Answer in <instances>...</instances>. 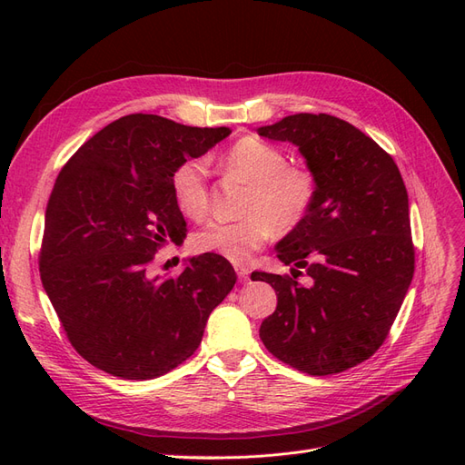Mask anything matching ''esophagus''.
I'll use <instances>...</instances> for the list:
<instances>
[{"label": "esophagus", "mask_w": 465, "mask_h": 465, "mask_svg": "<svg viewBox=\"0 0 465 465\" xmlns=\"http://www.w3.org/2000/svg\"><path fill=\"white\" fill-rule=\"evenodd\" d=\"M234 270H236L238 279H241V281H248V277H250V270H248L246 265H236Z\"/></svg>", "instance_id": "34e87169"}]
</instances>
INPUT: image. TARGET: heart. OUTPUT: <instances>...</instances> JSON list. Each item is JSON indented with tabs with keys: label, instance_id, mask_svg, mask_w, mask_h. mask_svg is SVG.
Returning a JSON list of instances; mask_svg holds the SVG:
<instances>
[{
	"label": "heart",
	"instance_id": "heart-1",
	"mask_svg": "<svg viewBox=\"0 0 465 465\" xmlns=\"http://www.w3.org/2000/svg\"><path fill=\"white\" fill-rule=\"evenodd\" d=\"M229 174L248 184L241 205L242 219L207 221L193 232L195 250L246 263L279 232L294 231L311 215L316 200L314 176L302 166L287 164V154L256 137L236 142L224 159ZM174 202L182 213L198 219L209 207L207 159H188L171 178Z\"/></svg>",
	"mask_w": 465,
	"mask_h": 465
}]
</instances>
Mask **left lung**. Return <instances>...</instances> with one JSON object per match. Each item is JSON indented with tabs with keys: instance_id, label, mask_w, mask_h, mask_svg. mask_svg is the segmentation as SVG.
I'll list each match as a JSON object with an SVG mask.
<instances>
[{
	"instance_id": "left-lung-1",
	"label": "left lung",
	"mask_w": 465,
	"mask_h": 465,
	"mask_svg": "<svg viewBox=\"0 0 465 465\" xmlns=\"http://www.w3.org/2000/svg\"><path fill=\"white\" fill-rule=\"evenodd\" d=\"M297 145L316 182L311 215L277 244L292 277L252 273L277 292L260 326L267 351L312 376L372 357L415 272L410 202L398 164L374 139L330 114H292L258 130ZM304 269L313 279L302 288Z\"/></svg>"
}]
</instances>
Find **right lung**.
Wrapping results in <instances>:
<instances>
[{"label":"right lung","mask_w":465,"mask_h":465,"mask_svg":"<svg viewBox=\"0 0 465 465\" xmlns=\"http://www.w3.org/2000/svg\"><path fill=\"white\" fill-rule=\"evenodd\" d=\"M229 134L130 114L83 143L55 178L40 279L69 343L93 367L151 380L202 343L209 314L236 283L232 265L202 254L178 277H161L151 263L186 236L171 188L176 166Z\"/></svg>","instance_id":"obj_1"}]
</instances>
